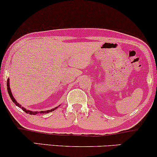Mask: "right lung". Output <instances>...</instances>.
Returning <instances> with one entry per match:
<instances>
[{
  "label": "right lung",
  "instance_id": "1",
  "mask_svg": "<svg viewBox=\"0 0 157 157\" xmlns=\"http://www.w3.org/2000/svg\"><path fill=\"white\" fill-rule=\"evenodd\" d=\"M6 86H7V91H8L9 94H10V97L11 100H12V102H13L14 103H15L16 105L18 106L19 108H21V109H22L23 111H25V112H26V113H29V114H31V115H32V114H37V113H46L52 112V111H55V109H57V108L59 107V106H60V105H59L58 107H55V109H51V110H48V111H29V110H26V109H25V108H23V107H22V106H21V105H19V103H17V101H16V100H15V99L14 98L13 95H12V92H11L10 87V80H9V79H8V80H7Z\"/></svg>",
  "mask_w": 157,
  "mask_h": 157
}]
</instances>
